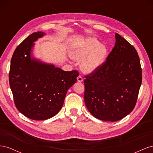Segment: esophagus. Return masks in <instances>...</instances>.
Returning <instances> with one entry per match:
<instances>
[{
  "label": "esophagus",
  "instance_id": "esophagus-1",
  "mask_svg": "<svg viewBox=\"0 0 153 153\" xmlns=\"http://www.w3.org/2000/svg\"><path fill=\"white\" fill-rule=\"evenodd\" d=\"M77 81L78 82H83V78H82V77L81 76H78V77H77Z\"/></svg>",
  "mask_w": 153,
  "mask_h": 153
}]
</instances>
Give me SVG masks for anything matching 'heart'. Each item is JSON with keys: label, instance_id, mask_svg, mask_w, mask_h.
<instances>
[{"label": "heart", "instance_id": "1", "mask_svg": "<svg viewBox=\"0 0 153 153\" xmlns=\"http://www.w3.org/2000/svg\"><path fill=\"white\" fill-rule=\"evenodd\" d=\"M72 59L81 61V70L86 74L95 72L103 65L108 55V48L94 37H87L74 44L71 49Z\"/></svg>", "mask_w": 153, "mask_h": 153}]
</instances>
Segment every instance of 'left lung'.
Returning a JSON list of instances; mask_svg holds the SVG:
<instances>
[{"instance_id":"left-lung-1","label":"left lung","mask_w":153,"mask_h":153,"mask_svg":"<svg viewBox=\"0 0 153 153\" xmlns=\"http://www.w3.org/2000/svg\"><path fill=\"white\" fill-rule=\"evenodd\" d=\"M103 65L84 80V101L93 116L105 121L121 120L135 108L142 84L135 48L119 34Z\"/></svg>"}]
</instances>
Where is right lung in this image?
Here are the masks:
<instances>
[{
    "label": "right lung",
    "instance_id": "1",
    "mask_svg": "<svg viewBox=\"0 0 153 153\" xmlns=\"http://www.w3.org/2000/svg\"><path fill=\"white\" fill-rule=\"evenodd\" d=\"M45 35L34 32L18 46L11 61L9 80L16 108L33 120H46L61 109L77 71H64L32 56L34 42Z\"/></svg>",
    "mask_w": 153,
    "mask_h": 153
}]
</instances>
